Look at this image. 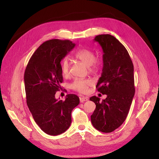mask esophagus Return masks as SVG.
<instances>
[{
	"mask_svg": "<svg viewBox=\"0 0 159 159\" xmlns=\"http://www.w3.org/2000/svg\"><path fill=\"white\" fill-rule=\"evenodd\" d=\"M88 100V98L87 97H80V102H84L85 101H87Z\"/></svg>",
	"mask_w": 159,
	"mask_h": 159,
	"instance_id": "esophagus-1",
	"label": "esophagus"
}]
</instances>
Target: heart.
Masks as SVG:
<instances>
[{"instance_id": "obj_1", "label": "heart", "mask_w": 159, "mask_h": 159, "mask_svg": "<svg viewBox=\"0 0 159 159\" xmlns=\"http://www.w3.org/2000/svg\"><path fill=\"white\" fill-rule=\"evenodd\" d=\"M76 59L81 61L88 66L89 71L91 73L97 72L101 68L102 61L101 58L95 57V53L88 48H80L75 52L74 55ZM70 63L67 58L63 60L61 63V70L62 74L65 76L69 74ZM92 84V81L89 79H75L71 83L70 87L75 91L80 93H86L88 87Z\"/></svg>"}]
</instances>
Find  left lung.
Wrapping results in <instances>:
<instances>
[{
    "label": "left lung",
    "instance_id": "left-lung-1",
    "mask_svg": "<svg viewBox=\"0 0 159 159\" xmlns=\"http://www.w3.org/2000/svg\"><path fill=\"white\" fill-rule=\"evenodd\" d=\"M103 50V68L97 89L107 97L100 101L93 96L89 100L96 108L91 115L93 126L98 131L110 133L126 120L135 95L133 64L126 49L115 37L99 35L95 37Z\"/></svg>",
    "mask_w": 159,
    "mask_h": 159
}]
</instances>
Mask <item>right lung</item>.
<instances>
[{
    "label": "right lung",
    "instance_id": "obj_1",
    "mask_svg": "<svg viewBox=\"0 0 159 159\" xmlns=\"http://www.w3.org/2000/svg\"><path fill=\"white\" fill-rule=\"evenodd\" d=\"M75 46L70 40L44 42L31 57L24 72L29 110L40 129L50 135L69 128L71 111L80 102L75 94L67 95L65 101H58L55 96L63 80L61 61Z\"/></svg>",
    "mask_w": 159,
    "mask_h": 159
}]
</instances>
